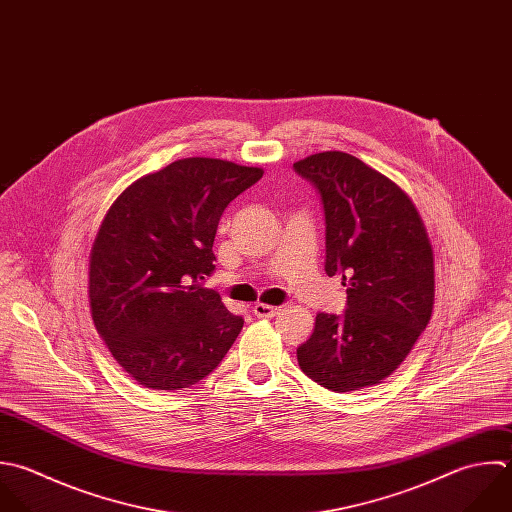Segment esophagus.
Here are the masks:
<instances>
[{
	"instance_id": "34e87169",
	"label": "esophagus",
	"mask_w": 512,
	"mask_h": 512,
	"mask_svg": "<svg viewBox=\"0 0 512 512\" xmlns=\"http://www.w3.org/2000/svg\"><path fill=\"white\" fill-rule=\"evenodd\" d=\"M253 313H255L257 317H265V319H269V317H277V315L281 313V307H273V305L257 303V305L253 307Z\"/></svg>"
}]
</instances>
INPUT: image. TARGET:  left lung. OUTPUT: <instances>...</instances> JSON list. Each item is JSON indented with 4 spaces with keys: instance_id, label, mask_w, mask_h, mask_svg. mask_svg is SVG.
<instances>
[{
    "instance_id": "obj_1",
    "label": "left lung",
    "mask_w": 512,
    "mask_h": 512,
    "mask_svg": "<svg viewBox=\"0 0 512 512\" xmlns=\"http://www.w3.org/2000/svg\"><path fill=\"white\" fill-rule=\"evenodd\" d=\"M321 193L329 277H343L347 311L319 313L297 349L303 373L329 391L375 387L393 375L427 329L435 257L411 197L387 175L343 151L293 163Z\"/></svg>"
}]
</instances>
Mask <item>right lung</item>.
Listing matches in <instances>:
<instances>
[{
  "label": "right lung",
  "mask_w": 512,
  "mask_h": 512,
  "mask_svg": "<svg viewBox=\"0 0 512 512\" xmlns=\"http://www.w3.org/2000/svg\"><path fill=\"white\" fill-rule=\"evenodd\" d=\"M261 177V167L225 159H177L133 181L107 209L89 253V311L139 385L199 383L241 333L243 319L201 281L215 271L225 207Z\"/></svg>",
  "instance_id": "add662e5"
}]
</instances>
